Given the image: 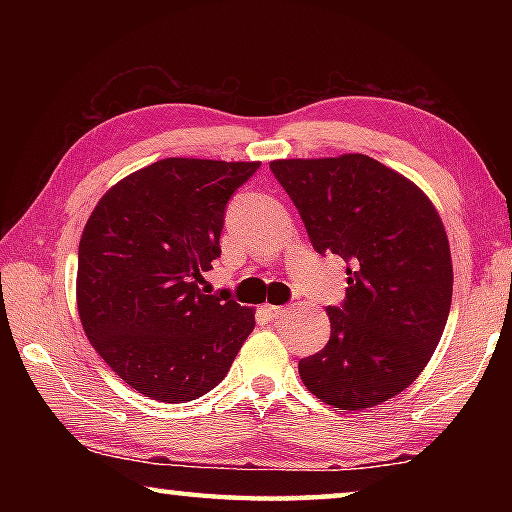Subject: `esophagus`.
<instances>
[{
  "instance_id": "1",
  "label": "esophagus",
  "mask_w": 512,
  "mask_h": 512,
  "mask_svg": "<svg viewBox=\"0 0 512 512\" xmlns=\"http://www.w3.org/2000/svg\"><path fill=\"white\" fill-rule=\"evenodd\" d=\"M287 311H289V307H280V305H264V314H266L268 318H282V316H287Z\"/></svg>"
}]
</instances>
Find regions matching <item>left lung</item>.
Instances as JSON below:
<instances>
[{
    "instance_id": "left-lung-1",
    "label": "left lung",
    "mask_w": 512,
    "mask_h": 512,
    "mask_svg": "<svg viewBox=\"0 0 512 512\" xmlns=\"http://www.w3.org/2000/svg\"><path fill=\"white\" fill-rule=\"evenodd\" d=\"M320 255L348 264L332 334L298 372L320 402L361 411L409 388L443 336L452 307V253L436 207L402 173L361 153L273 160Z\"/></svg>"
}]
</instances>
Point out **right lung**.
I'll use <instances>...</instances> for the list:
<instances>
[{
    "label": "right lung",
    "mask_w": 512,
    "mask_h": 512,
    "mask_svg": "<svg viewBox=\"0 0 512 512\" xmlns=\"http://www.w3.org/2000/svg\"><path fill=\"white\" fill-rule=\"evenodd\" d=\"M259 162L164 158L110 187L85 223L76 305L92 348L151 400H196L255 329L230 291L207 296L230 196Z\"/></svg>",
    "instance_id": "obj_1"
}]
</instances>
